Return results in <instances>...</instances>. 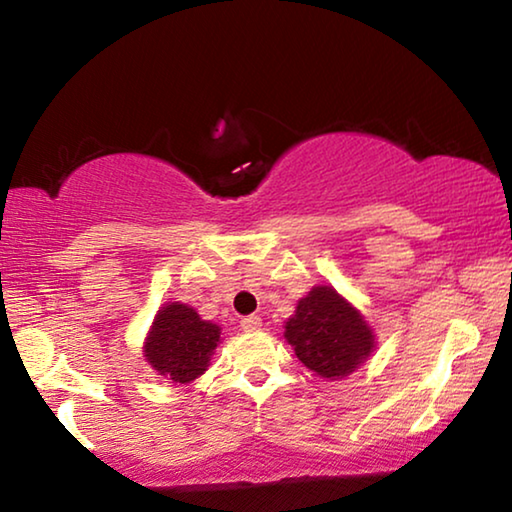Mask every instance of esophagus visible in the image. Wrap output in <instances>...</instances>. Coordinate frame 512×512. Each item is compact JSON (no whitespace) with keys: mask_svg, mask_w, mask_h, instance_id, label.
<instances>
[{"mask_svg":"<svg viewBox=\"0 0 512 512\" xmlns=\"http://www.w3.org/2000/svg\"><path fill=\"white\" fill-rule=\"evenodd\" d=\"M241 329H244V332H259V329H262V318L259 316L241 318Z\"/></svg>","mask_w":512,"mask_h":512,"instance_id":"1","label":"esophagus"}]
</instances>
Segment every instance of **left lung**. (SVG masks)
Instances as JSON below:
<instances>
[{"mask_svg": "<svg viewBox=\"0 0 512 512\" xmlns=\"http://www.w3.org/2000/svg\"><path fill=\"white\" fill-rule=\"evenodd\" d=\"M284 339L309 370L325 379H343L375 348V334L348 300L332 287H314L302 298Z\"/></svg>", "mask_w": 512, "mask_h": 512, "instance_id": "8db88e82", "label": "left lung"}]
</instances>
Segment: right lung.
Wrapping results in <instances>:
<instances>
[{
  "mask_svg": "<svg viewBox=\"0 0 512 512\" xmlns=\"http://www.w3.org/2000/svg\"><path fill=\"white\" fill-rule=\"evenodd\" d=\"M221 341V327L203 320L196 309L171 302L155 316L144 343V357L176 384H189L201 377Z\"/></svg>",
  "mask_w": 512,
  "mask_h": 512,
  "instance_id": "1",
  "label": "right lung"
}]
</instances>
